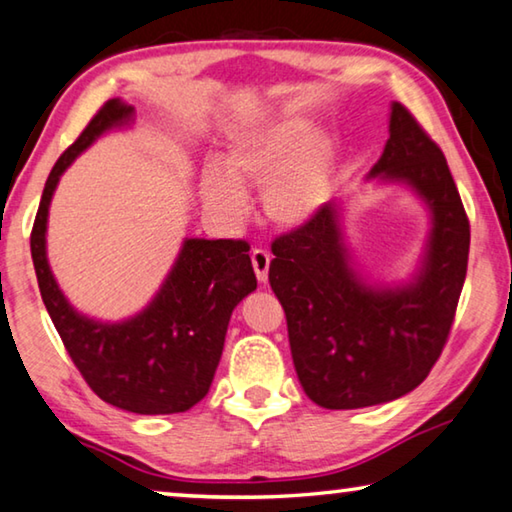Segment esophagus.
Returning a JSON list of instances; mask_svg holds the SVG:
<instances>
[{
	"label": "esophagus",
	"instance_id": "obj_1",
	"mask_svg": "<svg viewBox=\"0 0 512 512\" xmlns=\"http://www.w3.org/2000/svg\"><path fill=\"white\" fill-rule=\"evenodd\" d=\"M270 251L265 249H254L251 251V265H254V272H256V279L265 283L267 281V272H270Z\"/></svg>",
	"mask_w": 512,
	"mask_h": 512
}]
</instances>
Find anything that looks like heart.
<instances>
[{"instance_id":"heart-1","label":"heart","mask_w":512,"mask_h":512,"mask_svg":"<svg viewBox=\"0 0 512 512\" xmlns=\"http://www.w3.org/2000/svg\"><path fill=\"white\" fill-rule=\"evenodd\" d=\"M338 142L301 117L231 138L220 165L208 163L199 195L217 220L236 224L247 213V188L261 186L265 217L283 229L311 222L329 204L338 177Z\"/></svg>"}]
</instances>
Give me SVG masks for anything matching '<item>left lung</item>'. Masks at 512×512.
Returning <instances> with one entry per match:
<instances>
[{
    "label": "left lung",
    "mask_w": 512,
    "mask_h": 512,
    "mask_svg": "<svg viewBox=\"0 0 512 512\" xmlns=\"http://www.w3.org/2000/svg\"><path fill=\"white\" fill-rule=\"evenodd\" d=\"M370 179L406 183L431 211L420 272L406 286L360 279L342 240L340 204L272 242L270 286L286 311L299 383L331 410L385 404L415 390L447 345L469 256V220L447 158L406 106Z\"/></svg>",
    "instance_id": "obj_1"
}]
</instances>
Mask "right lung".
I'll list each match as a JSON object with an SVG mask.
<instances>
[{
    "label": "right lung",
    "instance_id": "right-lung-1",
    "mask_svg": "<svg viewBox=\"0 0 512 512\" xmlns=\"http://www.w3.org/2000/svg\"><path fill=\"white\" fill-rule=\"evenodd\" d=\"M131 117V106L111 99L58 158L33 222L31 258L47 313L90 390L129 413L172 415L206 397L233 308L256 290L247 242L186 240L152 304L117 324L74 311L58 290L45 249L49 201L61 174L102 133L124 127Z\"/></svg>",
    "mask_w": 512,
    "mask_h": 512
}]
</instances>
